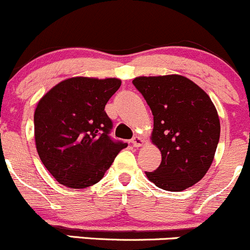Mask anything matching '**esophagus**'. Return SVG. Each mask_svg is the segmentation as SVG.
I'll return each instance as SVG.
<instances>
[{"instance_id": "1", "label": "esophagus", "mask_w": 250, "mask_h": 250, "mask_svg": "<svg viewBox=\"0 0 250 250\" xmlns=\"http://www.w3.org/2000/svg\"><path fill=\"white\" fill-rule=\"evenodd\" d=\"M131 143H132V144H133V146L139 147V146H142L143 144H144V139H143L142 137L136 136V137H133L132 140H131Z\"/></svg>"}]
</instances>
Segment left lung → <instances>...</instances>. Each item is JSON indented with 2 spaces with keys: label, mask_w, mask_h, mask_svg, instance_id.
Wrapping results in <instances>:
<instances>
[{
  "label": "left lung",
  "mask_w": 250,
  "mask_h": 250,
  "mask_svg": "<svg viewBox=\"0 0 250 250\" xmlns=\"http://www.w3.org/2000/svg\"><path fill=\"white\" fill-rule=\"evenodd\" d=\"M133 85L153 116L151 140L162 153L148 181L167 191H182L204 177L220 140V119L209 95L177 74L138 77Z\"/></svg>",
  "instance_id": "obj_1"
}]
</instances>
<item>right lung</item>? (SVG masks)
Returning a JSON list of instances; mask_svg holds the SVG:
<instances>
[{"label":"right lung","instance_id":"right-lung-1","mask_svg":"<svg viewBox=\"0 0 250 250\" xmlns=\"http://www.w3.org/2000/svg\"><path fill=\"white\" fill-rule=\"evenodd\" d=\"M116 78H69L49 89L34 113L41 162L60 184L83 189L98 183L126 143L108 136L105 105L119 89Z\"/></svg>","mask_w":250,"mask_h":250}]
</instances>
